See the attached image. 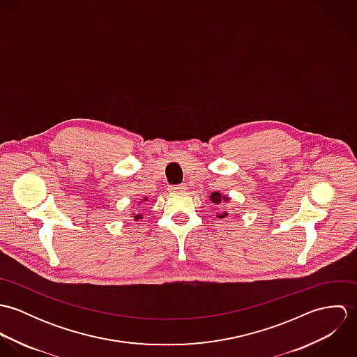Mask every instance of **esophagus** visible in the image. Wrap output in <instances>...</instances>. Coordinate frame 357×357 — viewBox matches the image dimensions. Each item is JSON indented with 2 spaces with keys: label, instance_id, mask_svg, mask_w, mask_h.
Wrapping results in <instances>:
<instances>
[{
  "label": "esophagus",
  "instance_id": "obj_1",
  "mask_svg": "<svg viewBox=\"0 0 357 357\" xmlns=\"http://www.w3.org/2000/svg\"><path fill=\"white\" fill-rule=\"evenodd\" d=\"M172 190L174 191V192H184L185 190H187V185L185 184H180V185H174V187H172Z\"/></svg>",
  "mask_w": 357,
  "mask_h": 357
}]
</instances>
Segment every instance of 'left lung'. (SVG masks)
Segmentation results:
<instances>
[{"instance_id":"8db88e82","label":"left lung","mask_w":357,"mask_h":357,"mask_svg":"<svg viewBox=\"0 0 357 357\" xmlns=\"http://www.w3.org/2000/svg\"><path fill=\"white\" fill-rule=\"evenodd\" d=\"M208 199H210L213 204H228V202H229V197H225V195H222V194L218 192V191L211 192L210 197H208ZM227 215H228V211H221V213L217 214L218 218H225Z\"/></svg>"}]
</instances>
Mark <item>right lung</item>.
<instances>
[{
  "mask_svg": "<svg viewBox=\"0 0 357 357\" xmlns=\"http://www.w3.org/2000/svg\"><path fill=\"white\" fill-rule=\"evenodd\" d=\"M147 199H149V198H147V197H144V198H143V202H147ZM143 202H140V204H143ZM140 210H142V208H140ZM132 217H133V220H135V221H139V220H142V218H143V214H142V213H137V214H136V213H133V214H132Z\"/></svg>",
  "mask_w": 357,
  "mask_h": 357,
  "instance_id": "1",
  "label": "right lung"
}]
</instances>
